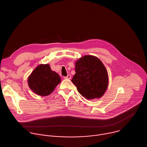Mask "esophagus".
<instances>
[{
	"label": "esophagus",
	"mask_w": 147,
	"mask_h": 147,
	"mask_svg": "<svg viewBox=\"0 0 147 147\" xmlns=\"http://www.w3.org/2000/svg\"><path fill=\"white\" fill-rule=\"evenodd\" d=\"M71 75H70V74H69V75H67L66 77H64V78L65 79V80H70V79H71Z\"/></svg>",
	"instance_id": "1"
}]
</instances>
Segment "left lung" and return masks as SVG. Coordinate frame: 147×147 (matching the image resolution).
Returning <instances> with one entry per match:
<instances>
[{"mask_svg":"<svg viewBox=\"0 0 147 147\" xmlns=\"http://www.w3.org/2000/svg\"><path fill=\"white\" fill-rule=\"evenodd\" d=\"M76 74L71 80L78 92L87 99L100 98L108 87L109 77L101 60L86 55L75 62Z\"/></svg>","mask_w":147,"mask_h":147,"instance_id":"obj_1","label":"left lung"}]
</instances>
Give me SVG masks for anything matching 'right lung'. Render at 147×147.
<instances>
[{
	"instance_id": "add662e5",
	"label": "right lung",
	"mask_w": 147,
	"mask_h": 147,
	"mask_svg": "<svg viewBox=\"0 0 147 147\" xmlns=\"http://www.w3.org/2000/svg\"><path fill=\"white\" fill-rule=\"evenodd\" d=\"M61 82L59 75L51 70L48 64H40L32 71L28 84L32 92L39 96H48Z\"/></svg>"
}]
</instances>
